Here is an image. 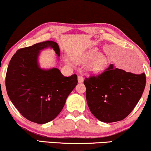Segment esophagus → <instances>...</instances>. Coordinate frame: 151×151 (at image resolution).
<instances>
[{"mask_svg": "<svg viewBox=\"0 0 151 151\" xmlns=\"http://www.w3.org/2000/svg\"><path fill=\"white\" fill-rule=\"evenodd\" d=\"M83 81H84V78H83V76H78V83H83Z\"/></svg>", "mask_w": 151, "mask_h": 151, "instance_id": "34e87169", "label": "esophagus"}]
</instances>
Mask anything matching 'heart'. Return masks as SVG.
<instances>
[{
    "label": "heart",
    "instance_id": "b5f03b06",
    "mask_svg": "<svg viewBox=\"0 0 151 151\" xmlns=\"http://www.w3.org/2000/svg\"><path fill=\"white\" fill-rule=\"evenodd\" d=\"M98 52L96 49H92L88 51L83 58V61H89L92 60L93 58L95 57ZM108 65V59L105 56L102 55H99L95 57V59L92 61L90 66H89V70L90 73L94 74L100 73L104 70L106 67Z\"/></svg>",
    "mask_w": 151,
    "mask_h": 151
}]
</instances>
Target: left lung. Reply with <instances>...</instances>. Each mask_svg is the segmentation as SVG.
Listing matches in <instances>:
<instances>
[{
	"label": "left lung",
	"instance_id": "left-lung-1",
	"mask_svg": "<svg viewBox=\"0 0 151 151\" xmlns=\"http://www.w3.org/2000/svg\"><path fill=\"white\" fill-rule=\"evenodd\" d=\"M86 99L98 120L113 122L124 120L134 109L146 86V74H135L110 64L97 76L85 78Z\"/></svg>",
	"mask_w": 151,
	"mask_h": 151
}]
</instances>
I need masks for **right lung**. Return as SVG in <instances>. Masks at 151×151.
Here are the masks:
<instances>
[{
    "label": "right lung",
    "instance_id": "right-lung-1",
    "mask_svg": "<svg viewBox=\"0 0 151 151\" xmlns=\"http://www.w3.org/2000/svg\"><path fill=\"white\" fill-rule=\"evenodd\" d=\"M47 47L53 48L60 56L58 44L52 40L21 48L11 59L5 76L12 103L24 118L38 124L47 123L59 114L78 83L76 74L65 77L57 68L39 67V53Z\"/></svg>",
    "mask_w": 151,
    "mask_h": 151
}]
</instances>
